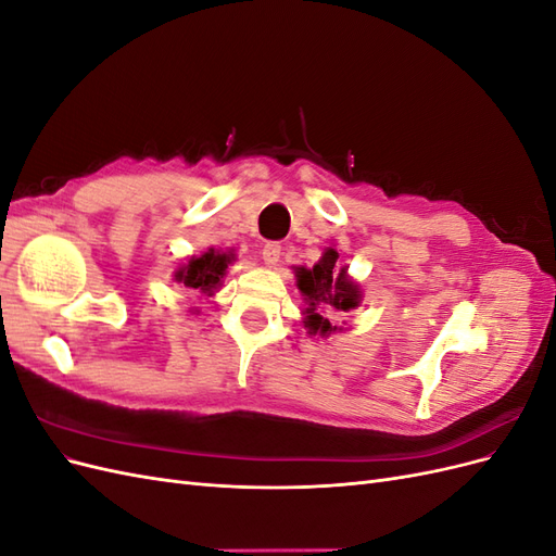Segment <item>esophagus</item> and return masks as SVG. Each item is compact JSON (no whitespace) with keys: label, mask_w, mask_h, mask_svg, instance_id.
<instances>
[{"label":"esophagus","mask_w":556,"mask_h":556,"mask_svg":"<svg viewBox=\"0 0 556 556\" xmlns=\"http://www.w3.org/2000/svg\"><path fill=\"white\" fill-rule=\"evenodd\" d=\"M262 260L266 266H276L280 262V243L271 241L262 248Z\"/></svg>","instance_id":"1"}]
</instances>
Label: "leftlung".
Returning a JSON list of instances; mask_svg holds the SVG:
<instances>
[{"label":"left lung","instance_id":"8db88e82","mask_svg":"<svg viewBox=\"0 0 556 556\" xmlns=\"http://www.w3.org/2000/svg\"><path fill=\"white\" fill-rule=\"evenodd\" d=\"M294 276L306 304L301 315H304L306 333L311 336L327 339L336 331H343V327L333 325V317H343L362 306V285L348 274V266H339L336 248H325L323 257L313 268L294 266Z\"/></svg>","mask_w":556,"mask_h":556}]
</instances>
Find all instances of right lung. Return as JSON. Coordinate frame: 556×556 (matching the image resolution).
Here are the masks:
<instances>
[{
    "mask_svg": "<svg viewBox=\"0 0 556 556\" xmlns=\"http://www.w3.org/2000/svg\"><path fill=\"white\" fill-rule=\"evenodd\" d=\"M233 252L208 248L201 255H192L185 262H180L174 271V280L180 282L182 288H190L199 292L201 296H213L223 288V278L227 276V266L233 262ZM199 311L192 308L190 315H197Z\"/></svg>",
    "mask_w": 556,
    "mask_h": 556,
    "instance_id": "add662e5",
    "label": "right lung"
}]
</instances>
